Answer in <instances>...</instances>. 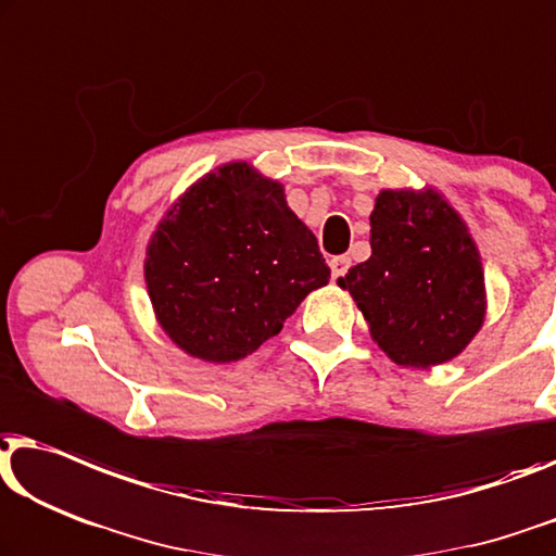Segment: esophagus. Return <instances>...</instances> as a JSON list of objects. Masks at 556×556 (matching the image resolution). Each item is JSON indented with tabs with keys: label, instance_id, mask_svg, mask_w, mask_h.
Here are the masks:
<instances>
[{
	"label": "esophagus",
	"instance_id": "obj_1",
	"mask_svg": "<svg viewBox=\"0 0 556 556\" xmlns=\"http://www.w3.org/2000/svg\"><path fill=\"white\" fill-rule=\"evenodd\" d=\"M351 268V258H345V255H336L331 258V276L333 278H343L345 273Z\"/></svg>",
	"mask_w": 556,
	"mask_h": 556
}]
</instances>
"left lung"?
<instances>
[{
  "label": "left lung",
  "instance_id": "1",
  "mask_svg": "<svg viewBox=\"0 0 556 556\" xmlns=\"http://www.w3.org/2000/svg\"><path fill=\"white\" fill-rule=\"evenodd\" d=\"M338 286L353 295L378 349L406 368L456 358L484 324L477 243L433 188L378 192L371 258L353 265Z\"/></svg>",
  "mask_w": 556,
  "mask_h": 556
}]
</instances>
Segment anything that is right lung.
Here are the masks:
<instances>
[{"label": "right lung", "mask_w": 556, "mask_h": 556, "mask_svg": "<svg viewBox=\"0 0 556 556\" xmlns=\"http://www.w3.org/2000/svg\"><path fill=\"white\" fill-rule=\"evenodd\" d=\"M328 278L318 240L288 207L283 185L248 163L220 165L180 195L144 258L157 324L207 364L258 351Z\"/></svg>", "instance_id": "right-lung-1"}]
</instances>
